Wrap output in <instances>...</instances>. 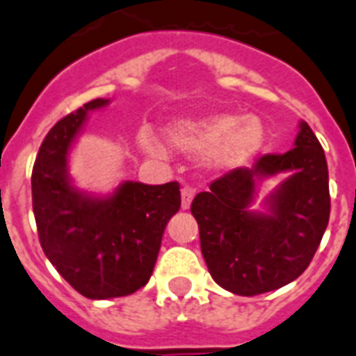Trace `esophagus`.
I'll list each match as a JSON object with an SVG mask.
<instances>
[{
    "mask_svg": "<svg viewBox=\"0 0 356 356\" xmlns=\"http://www.w3.org/2000/svg\"><path fill=\"white\" fill-rule=\"evenodd\" d=\"M193 195H195V190L191 186H184L181 190V208L188 209L190 208L191 200H193Z\"/></svg>",
    "mask_w": 356,
    "mask_h": 356,
    "instance_id": "34e87169",
    "label": "esophagus"
}]
</instances>
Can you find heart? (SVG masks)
Returning <instances> with one entry per match:
<instances>
[{
  "mask_svg": "<svg viewBox=\"0 0 356 356\" xmlns=\"http://www.w3.org/2000/svg\"><path fill=\"white\" fill-rule=\"evenodd\" d=\"M172 147L182 152L202 156L216 168H238L247 165L264 148V122L258 116H242L240 113H218L199 120H181L165 131ZM145 152L154 157H165V147L152 138H140Z\"/></svg>",
  "mask_w": 356,
  "mask_h": 356,
  "instance_id": "obj_1",
  "label": "heart"
}]
</instances>
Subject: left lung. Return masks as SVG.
Here are the masks:
<instances>
[{
	"label": "left lung",
	"instance_id": "obj_1",
	"mask_svg": "<svg viewBox=\"0 0 356 356\" xmlns=\"http://www.w3.org/2000/svg\"><path fill=\"white\" fill-rule=\"evenodd\" d=\"M296 148L234 168L191 202L200 249L213 280L238 296L289 285L307 270L330 220L327 165L319 140L301 122ZM291 175L269 197L268 213L248 211L255 184Z\"/></svg>",
	"mask_w": 356,
	"mask_h": 356
}]
</instances>
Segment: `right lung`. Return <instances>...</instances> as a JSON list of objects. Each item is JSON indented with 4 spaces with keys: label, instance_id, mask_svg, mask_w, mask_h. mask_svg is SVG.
I'll return each instance as SVG.
<instances>
[{
    "label": "right lung",
    "instance_id": "add662e5",
    "mask_svg": "<svg viewBox=\"0 0 356 356\" xmlns=\"http://www.w3.org/2000/svg\"><path fill=\"white\" fill-rule=\"evenodd\" d=\"M97 98L58 120L46 134L32 170V206L46 258L88 299L131 296L152 276L168 220L181 208L179 182H123L111 197L73 188L67 152Z\"/></svg>",
    "mask_w": 356,
    "mask_h": 356
}]
</instances>
